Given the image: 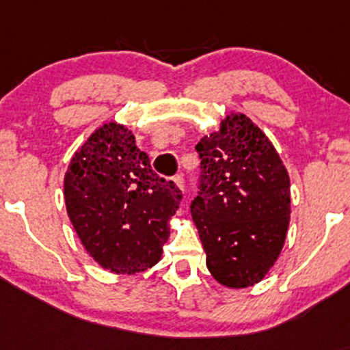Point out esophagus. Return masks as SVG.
<instances>
[{
  "label": "esophagus",
  "mask_w": 350,
  "mask_h": 350,
  "mask_svg": "<svg viewBox=\"0 0 350 350\" xmlns=\"http://www.w3.org/2000/svg\"><path fill=\"white\" fill-rule=\"evenodd\" d=\"M172 183L176 184V187H178L180 192L184 191V179H183V176H174V178H172Z\"/></svg>",
  "instance_id": "esophagus-1"
}]
</instances>
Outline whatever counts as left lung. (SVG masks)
<instances>
[{"label": "left lung", "mask_w": 350, "mask_h": 350, "mask_svg": "<svg viewBox=\"0 0 350 350\" xmlns=\"http://www.w3.org/2000/svg\"><path fill=\"white\" fill-rule=\"evenodd\" d=\"M196 150L202 176L191 214L207 270L222 286H253L271 270L286 240V166L262 128L240 111L226 115Z\"/></svg>", "instance_id": "8db88e82"}]
</instances>
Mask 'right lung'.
<instances>
[{
	"label": "right lung",
	"mask_w": 350,
	"mask_h": 350,
	"mask_svg": "<svg viewBox=\"0 0 350 350\" xmlns=\"http://www.w3.org/2000/svg\"><path fill=\"white\" fill-rule=\"evenodd\" d=\"M64 199L88 255L103 270L135 275L161 260L183 194L152 172L126 124L108 122L72 156Z\"/></svg>",
	"instance_id": "right-lung-1"
}]
</instances>
